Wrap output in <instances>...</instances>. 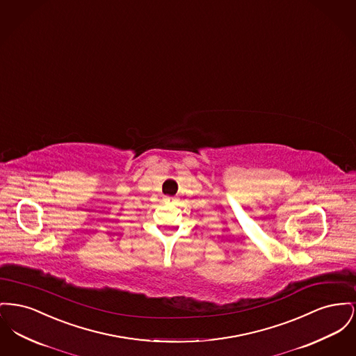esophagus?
Wrapping results in <instances>:
<instances>
[{
	"mask_svg": "<svg viewBox=\"0 0 356 356\" xmlns=\"http://www.w3.org/2000/svg\"><path fill=\"white\" fill-rule=\"evenodd\" d=\"M163 201H165L166 204H172V202L175 201V198H174V197H169V195H166V197L163 198Z\"/></svg>",
	"mask_w": 356,
	"mask_h": 356,
	"instance_id": "34e87169",
	"label": "esophagus"
}]
</instances>
